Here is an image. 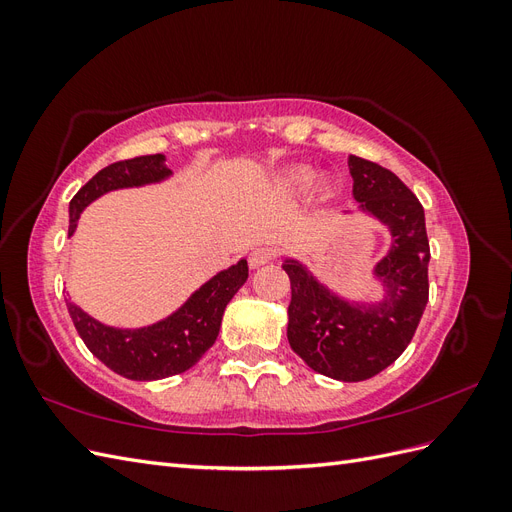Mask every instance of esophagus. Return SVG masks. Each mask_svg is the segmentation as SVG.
Listing matches in <instances>:
<instances>
[{
    "mask_svg": "<svg viewBox=\"0 0 512 512\" xmlns=\"http://www.w3.org/2000/svg\"><path fill=\"white\" fill-rule=\"evenodd\" d=\"M271 260H273L271 247L260 245V247H256V250H252V254H250V267L256 269V267L267 265V262H271Z\"/></svg>",
    "mask_w": 512,
    "mask_h": 512,
    "instance_id": "esophagus-1",
    "label": "esophagus"
}]
</instances>
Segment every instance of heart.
Here are the masks:
<instances>
[{
  "label": "heart",
  "mask_w": 512,
  "mask_h": 512,
  "mask_svg": "<svg viewBox=\"0 0 512 512\" xmlns=\"http://www.w3.org/2000/svg\"><path fill=\"white\" fill-rule=\"evenodd\" d=\"M312 177H314V173L309 168H305V166L294 168L292 173L288 175V185L292 190H301V188H305L309 181H312Z\"/></svg>",
  "instance_id": "b5f03b06"
}]
</instances>
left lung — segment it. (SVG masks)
Wrapping results in <instances>:
<instances>
[{
    "label": "left lung",
    "mask_w": 512,
    "mask_h": 512,
    "mask_svg": "<svg viewBox=\"0 0 512 512\" xmlns=\"http://www.w3.org/2000/svg\"><path fill=\"white\" fill-rule=\"evenodd\" d=\"M348 166L361 209L391 228V252L376 267L386 297L378 305H350L333 297L299 262L286 260L292 290L288 342L318 374L361 382L395 363L412 342L429 301V241L423 205L404 181L356 156Z\"/></svg>",
    "instance_id": "8db88e82"
}]
</instances>
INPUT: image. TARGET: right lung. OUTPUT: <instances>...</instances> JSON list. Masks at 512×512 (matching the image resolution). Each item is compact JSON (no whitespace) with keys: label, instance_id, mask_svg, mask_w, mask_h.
<instances>
[{"label":"right lung","instance_id":"add662e5","mask_svg":"<svg viewBox=\"0 0 512 512\" xmlns=\"http://www.w3.org/2000/svg\"><path fill=\"white\" fill-rule=\"evenodd\" d=\"M170 175L162 153L108 164L91 177L70 200L68 237L79 222L81 211L98 196L160 181ZM247 280V260L218 273L200 286L179 312L147 329L121 331L104 327L87 316L81 307L66 299L70 318L89 352L128 380H162L196 365L220 333V324L228 301Z\"/></svg>","mask_w":512,"mask_h":512}]
</instances>
